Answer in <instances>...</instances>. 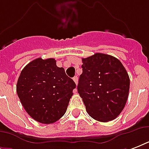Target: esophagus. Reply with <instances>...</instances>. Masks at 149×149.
Masks as SVG:
<instances>
[{
    "instance_id": "obj_1",
    "label": "esophagus",
    "mask_w": 149,
    "mask_h": 149,
    "mask_svg": "<svg viewBox=\"0 0 149 149\" xmlns=\"http://www.w3.org/2000/svg\"><path fill=\"white\" fill-rule=\"evenodd\" d=\"M73 80H74L76 85H77V84H78V77H73Z\"/></svg>"
}]
</instances>
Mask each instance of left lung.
I'll use <instances>...</instances> for the list:
<instances>
[{
    "instance_id": "left-lung-1",
    "label": "left lung",
    "mask_w": 149,
    "mask_h": 149,
    "mask_svg": "<svg viewBox=\"0 0 149 149\" xmlns=\"http://www.w3.org/2000/svg\"><path fill=\"white\" fill-rule=\"evenodd\" d=\"M82 62L77 91L86 112L101 122L115 119L128 97L130 79L125 68L119 59L104 53L83 58Z\"/></svg>"
}]
</instances>
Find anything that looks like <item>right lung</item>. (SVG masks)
<instances>
[{"instance_id":"1","label":"right lung","mask_w":149,"mask_h":149,"mask_svg":"<svg viewBox=\"0 0 149 149\" xmlns=\"http://www.w3.org/2000/svg\"><path fill=\"white\" fill-rule=\"evenodd\" d=\"M75 88L74 81L51 58L29 63L21 72L16 86L24 110L42 124L56 122L64 115Z\"/></svg>"}]
</instances>
